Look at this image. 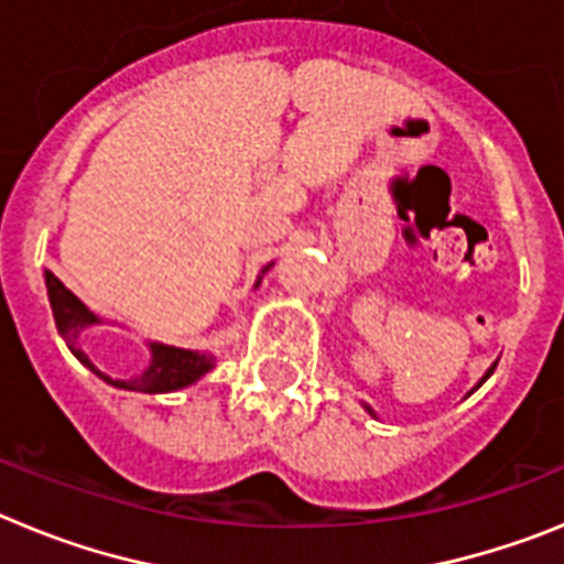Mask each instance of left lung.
I'll list each match as a JSON object with an SVG mask.
<instances>
[{
	"label": "left lung",
	"instance_id": "obj_1",
	"mask_svg": "<svg viewBox=\"0 0 564 564\" xmlns=\"http://www.w3.org/2000/svg\"><path fill=\"white\" fill-rule=\"evenodd\" d=\"M491 372H495V367H491V370H488V372H486V378H488V376H491ZM486 378H482V381H486ZM482 381H480V383H482ZM480 383H477V387H480ZM477 387H475V390H477Z\"/></svg>",
	"mask_w": 564,
	"mask_h": 564
}]
</instances>
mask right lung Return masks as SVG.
<instances>
[{"label":"right lung","instance_id":"right-lung-1","mask_svg":"<svg viewBox=\"0 0 564 564\" xmlns=\"http://www.w3.org/2000/svg\"><path fill=\"white\" fill-rule=\"evenodd\" d=\"M44 282H47V296H50V307H53V318H56V327L58 333H62L64 341H67L69 352H73L82 364H87L89 370L96 372L98 378L112 383V387H121V390H134V392H149V395H154V392H172L194 383L203 372H208L214 367V356H206V352L181 350V347H166V344H152V364H149L141 376L129 378V381H118V378L104 376V372H98L96 367H93V361L84 356L82 347H78V336H82V330L89 325H98V316L96 313H89L87 307H84L82 299L73 296V293L62 285V279L53 276L50 271H44Z\"/></svg>","mask_w":564,"mask_h":564}]
</instances>
